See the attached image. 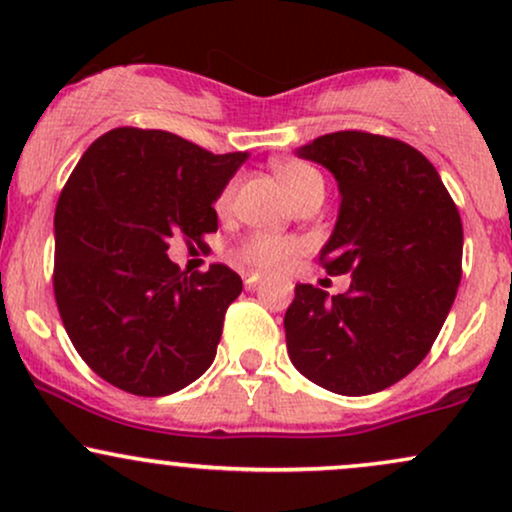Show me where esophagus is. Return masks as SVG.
<instances>
[{"label": "esophagus", "instance_id": "esophagus-1", "mask_svg": "<svg viewBox=\"0 0 512 512\" xmlns=\"http://www.w3.org/2000/svg\"><path fill=\"white\" fill-rule=\"evenodd\" d=\"M260 284H262V274H257V272L245 274V289H257Z\"/></svg>", "mask_w": 512, "mask_h": 512}]
</instances>
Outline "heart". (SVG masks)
<instances>
[{
    "label": "heart",
    "instance_id": "obj_1",
    "mask_svg": "<svg viewBox=\"0 0 512 512\" xmlns=\"http://www.w3.org/2000/svg\"><path fill=\"white\" fill-rule=\"evenodd\" d=\"M276 178H279L284 190L289 192V197L296 202L298 197L303 195L305 190L322 182L320 173L315 168H310L308 163L301 161H286L281 166H276ZM233 190L236 185H228L226 190L219 195V202H216V209L226 211L231 207ZM303 250L301 240L296 238H279V236H250L243 245L238 248V257L250 267L260 269V272H279L289 264L298 252Z\"/></svg>",
    "mask_w": 512,
    "mask_h": 512
}]
</instances>
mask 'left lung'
I'll return each mask as SVG.
<instances>
[{
  "label": "left lung",
  "mask_w": 512,
  "mask_h": 512,
  "mask_svg": "<svg viewBox=\"0 0 512 512\" xmlns=\"http://www.w3.org/2000/svg\"><path fill=\"white\" fill-rule=\"evenodd\" d=\"M339 187V214L320 250L346 293L298 284L284 315L291 363L346 397L395 385L424 361L462 276V221L433 163L414 146L334 132L296 149Z\"/></svg>",
  "instance_id": "left-lung-1"
}]
</instances>
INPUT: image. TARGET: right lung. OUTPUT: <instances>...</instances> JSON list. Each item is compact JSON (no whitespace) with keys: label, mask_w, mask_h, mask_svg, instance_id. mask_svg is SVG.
Segmentation results:
<instances>
[{"label":"right lung","mask_w":512,"mask_h":512,"mask_svg":"<svg viewBox=\"0 0 512 512\" xmlns=\"http://www.w3.org/2000/svg\"><path fill=\"white\" fill-rule=\"evenodd\" d=\"M248 156L117 127L76 163L55 209V298L74 349L110 385L163 397L211 366L243 281L226 264L187 276L168 240L219 228L214 202Z\"/></svg>","instance_id":"1"}]
</instances>
